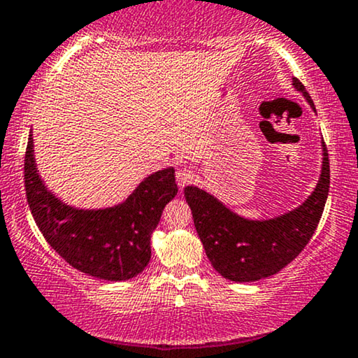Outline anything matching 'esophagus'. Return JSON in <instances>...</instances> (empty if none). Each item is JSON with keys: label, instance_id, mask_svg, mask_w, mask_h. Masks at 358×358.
Masks as SVG:
<instances>
[{"label": "esophagus", "instance_id": "1", "mask_svg": "<svg viewBox=\"0 0 358 358\" xmlns=\"http://www.w3.org/2000/svg\"><path fill=\"white\" fill-rule=\"evenodd\" d=\"M194 179H195V173L189 168H180V169H178V173H176V182L179 184V187H184V185L192 184Z\"/></svg>", "mask_w": 358, "mask_h": 358}]
</instances>
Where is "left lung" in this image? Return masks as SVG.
I'll return each instance as SVG.
<instances>
[{
	"label": "left lung",
	"instance_id": "left-lung-1",
	"mask_svg": "<svg viewBox=\"0 0 358 358\" xmlns=\"http://www.w3.org/2000/svg\"><path fill=\"white\" fill-rule=\"evenodd\" d=\"M293 86L315 109L301 81L293 78ZM322 155L321 179L310 199L293 212L266 222L244 220L205 190L185 187L195 229L215 271L233 282H256L282 271L305 249L316 231L329 192V158L324 143Z\"/></svg>",
	"mask_w": 358,
	"mask_h": 358
}]
</instances>
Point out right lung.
I'll return each instance as SVG.
<instances>
[{"instance_id":"obj_1","label":"right lung","mask_w":358,"mask_h":358,"mask_svg":"<svg viewBox=\"0 0 358 358\" xmlns=\"http://www.w3.org/2000/svg\"><path fill=\"white\" fill-rule=\"evenodd\" d=\"M24 187L38 229L71 267L120 282L138 275L151 257V233L178 194L174 169H163L141 182L124 203L104 210H76L62 203L42 184L34 163L32 135L24 158Z\"/></svg>"}]
</instances>
